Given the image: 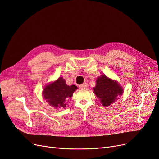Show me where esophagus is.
<instances>
[{"mask_svg": "<svg viewBox=\"0 0 159 159\" xmlns=\"http://www.w3.org/2000/svg\"><path fill=\"white\" fill-rule=\"evenodd\" d=\"M88 85L86 84V83H84V84H81V85H79V87H80V88H81V89H86L88 88Z\"/></svg>", "mask_w": 159, "mask_h": 159, "instance_id": "esophagus-1", "label": "esophagus"}]
</instances>
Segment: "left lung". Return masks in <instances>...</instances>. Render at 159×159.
Wrapping results in <instances>:
<instances>
[{"label":"left lung","mask_w":159,"mask_h":159,"mask_svg":"<svg viewBox=\"0 0 159 159\" xmlns=\"http://www.w3.org/2000/svg\"><path fill=\"white\" fill-rule=\"evenodd\" d=\"M93 90L96 96L100 99L101 103L105 107L113 103L117 96L123 93V89L117 81L108 78L106 75L98 78Z\"/></svg>","instance_id":"left-lung-1"}]
</instances>
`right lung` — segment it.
<instances>
[{"label":"right lung","instance_id":"right-lung-1","mask_svg":"<svg viewBox=\"0 0 159 159\" xmlns=\"http://www.w3.org/2000/svg\"><path fill=\"white\" fill-rule=\"evenodd\" d=\"M77 89L78 88L75 85H67L65 80L60 77L54 82L46 86L43 91V95L52 106L64 108L66 106V100L71 97Z\"/></svg>","mask_w":159,"mask_h":159}]
</instances>
